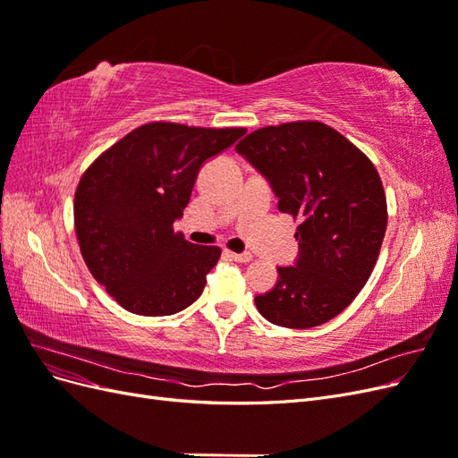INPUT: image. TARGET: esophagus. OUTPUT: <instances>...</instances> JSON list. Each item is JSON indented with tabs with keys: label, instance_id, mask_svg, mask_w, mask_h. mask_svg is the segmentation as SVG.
<instances>
[{
	"label": "esophagus",
	"instance_id": "esophagus-1",
	"mask_svg": "<svg viewBox=\"0 0 458 458\" xmlns=\"http://www.w3.org/2000/svg\"><path fill=\"white\" fill-rule=\"evenodd\" d=\"M227 256H229L231 259H234V261H239V263H248V261H252V254H250V252L237 254V252H229V250H227Z\"/></svg>",
	"mask_w": 458,
	"mask_h": 458
}]
</instances>
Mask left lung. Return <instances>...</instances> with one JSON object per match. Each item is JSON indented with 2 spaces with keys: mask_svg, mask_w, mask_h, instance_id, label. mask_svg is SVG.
Here are the masks:
<instances>
[{
  "mask_svg": "<svg viewBox=\"0 0 458 458\" xmlns=\"http://www.w3.org/2000/svg\"><path fill=\"white\" fill-rule=\"evenodd\" d=\"M241 155L267 177L279 210L298 219L296 266L256 296L258 311L286 328L318 327L342 313L377 266L387 225L382 179L350 140L317 120L248 133Z\"/></svg>",
  "mask_w": 458,
  "mask_h": 458,
  "instance_id": "left-lung-1",
  "label": "left lung"
}]
</instances>
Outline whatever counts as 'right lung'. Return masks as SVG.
Listing matches in <instances>:
<instances>
[{
  "label": "right lung",
  "mask_w": 458,
  "mask_h": 458,
  "mask_svg": "<svg viewBox=\"0 0 458 458\" xmlns=\"http://www.w3.org/2000/svg\"><path fill=\"white\" fill-rule=\"evenodd\" d=\"M244 128L148 122L97 157L80 177L74 229L93 279L135 315H174L197 301L221 248L174 231L204 160Z\"/></svg>",
  "instance_id": "obj_1"
}]
</instances>
